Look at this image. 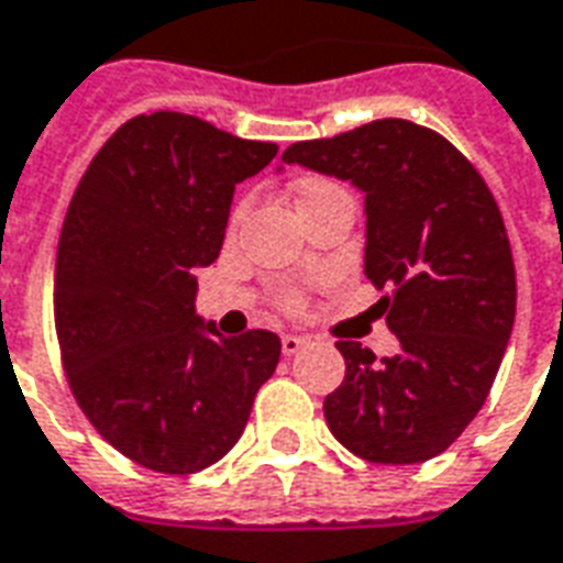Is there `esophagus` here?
<instances>
[{"label":"esophagus","instance_id":"34e87169","mask_svg":"<svg viewBox=\"0 0 563 563\" xmlns=\"http://www.w3.org/2000/svg\"><path fill=\"white\" fill-rule=\"evenodd\" d=\"M283 355H295V352H301L303 345H307V336L298 334H283Z\"/></svg>","mask_w":563,"mask_h":563}]
</instances>
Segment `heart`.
Instances as JSON below:
<instances>
[{
	"instance_id": "heart-1",
	"label": "heart",
	"mask_w": 563,
	"mask_h": 563,
	"mask_svg": "<svg viewBox=\"0 0 563 563\" xmlns=\"http://www.w3.org/2000/svg\"><path fill=\"white\" fill-rule=\"evenodd\" d=\"M328 181H322V178H303L301 185H298V202H307L310 197H316V194H322V190H328Z\"/></svg>"
}]
</instances>
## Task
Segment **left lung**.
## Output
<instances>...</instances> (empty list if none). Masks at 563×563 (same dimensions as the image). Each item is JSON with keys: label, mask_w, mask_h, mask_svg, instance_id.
<instances>
[{"label": "left lung", "mask_w": 563, "mask_h": 563, "mask_svg": "<svg viewBox=\"0 0 563 563\" xmlns=\"http://www.w3.org/2000/svg\"><path fill=\"white\" fill-rule=\"evenodd\" d=\"M283 164L364 194V274L390 289L376 307L399 340L382 361L336 343L345 378L324 397L328 427L361 460L439 456L489 397L514 331V253L489 187L444 136L406 119L295 143Z\"/></svg>", "instance_id": "1"}]
</instances>
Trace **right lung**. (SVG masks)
<instances>
[{
    "label": "right lung",
    "mask_w": 563,
    "mask_h": 563,
    "mask_svg": "<svg viewBox=\"0 0 563 563\" xmlns=\"http://www.w3.org/2000/svg\"><path fill=\"white\" fill-rule=\"evenodd\" d=\"M274 157V143L152 112L112 133L70 199L53 286L65 373L91 427L152 472L227 456L277 369L280 336H220L197 313L235 185Z\"/></svg>",
    "instance_id": "right-lung-1"
}]
</instances>
